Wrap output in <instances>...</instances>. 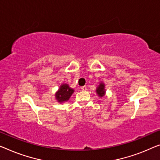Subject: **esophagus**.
Wrapping results in <instances>:
<instances>
[{
    "label": "esophagus",
    "instance_id": "34e87169",
    "mask_svg": "<svg viewBox=\"0 0 160 160\" xmlns=\"http://www.w3.org/2000/svg\"><path fill=\"white\" fill-rule=\"evenodd\" d=\"M80 88H81V90H82V91H85V90H87V88H86V87H85V86H82Z\"/></svg>",
    "mask_w": 160,
    "mask_h": 160
}]
</instances>
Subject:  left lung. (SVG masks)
I'll list each match as a JSON object with an SVG mask.
<instances>
[{
  "label": "left lung",
  "instance_id": "left-lung-1",
  "mask_svg": "<svg viewBox=\"0 0 160 160\" xmlns=\"http://www.w3.org/2000/svg\"><path fill=\"white\" fill-rule=\"evenodd\" d=\"M104 84L103 83H101V84L99 85V86L98 87L97 90H96V92L98 95H99L100 97H103L104 94H105V89H104Z\"/></svg>",
  "mask_w": 160,
  "mask_h": 160
}]
</instances>
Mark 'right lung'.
I'll return each mask as SVG.
<instances>
[{
    "label": "right lung",
    "instance_id": "obj_1",
    "mask_svg": "<svg viewBox=\"0 0 160 160\" xmlns=\"http://www.w3.org/2000/svg\"><path fill=\"white\" fill-rule=\"evenodd\" d=\"M74 90L69 87L68 84H63L60 86L58 91L55 95L56 98L59 102H64L68 101L71 95L73 93Z\"/></svg>",
    "mask_w": 160,
    "mask_h": 160
}]
</instances>
